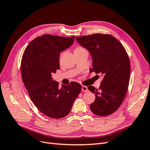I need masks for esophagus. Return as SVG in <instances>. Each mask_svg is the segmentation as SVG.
<instances>
[{
  "label": "esophagus",
  "instance_id": "esophagus-1",
  "mask_svg": "<svg viewBox=\"0 0 150 150\" xmlns=\"http://www.w3.org/2000/svg\"><path fill=\"white\" fill-rule=\"evenodd\" d=\"M81 90H82V91H83V92H87V91H88V87H87V86H82V89H81Z\"/></svg>",
  "mask_w": 150,
  "mask_h": 150
}]
</instances>
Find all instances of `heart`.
<instances>
[{"label":"heart","mask_w":150,"mask_h":150,"mask_svg":"<svg viewBox=\"0 0 150 150\" xmlns=\"http://www.w3.org/2000/svg\"><path fill=\"white\" fill-rule=\"evenodd\" d=\"M84 49L83 47H76V49H75V50H78V49Z\"/></svg>","instance_id":"b5f03b06"}]
</instances>
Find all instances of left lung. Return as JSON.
<instances>
[{"instance_id":"obj_1","label":"left lung","mask_w":150,"mask_h":150,"mask_svg":"<svg viewBox=\"0 0 150 150\" xmlns=\"http://www.w3.org/2000/svg\"><path fill=\"white\" fill-rule=\"evenodd\" d=\"M93 57L91 72L103 76L100 87L88 88L95 94L90 104L91 111L98 116L111 115L120 108L126 96L130 77V61L122 44L110 34H94L76 37Z\"/></svg>"}]
</instances>
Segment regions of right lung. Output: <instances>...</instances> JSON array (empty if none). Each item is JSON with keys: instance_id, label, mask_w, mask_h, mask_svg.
<instances>
[{"instance_id": "right-lung-1", "label": "right lung", "mask_w": 150, "mask_h": 150, "mask_svg": "<svg viewBox=\"0 0 150 150\" xmlns=\"http://www.w3.org/2000/svg\"><path fill=\"white\" fill-rule=\"evenodd\" d=\"M74 40V36H39L29 43L22 55L21 71L25 88L38 110L51 118H62L69 114L82 88L72 81L59 89V83L52 78V74L60 69V52L70 47Z\"/></svg>"}]
</instances>
